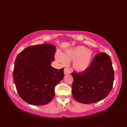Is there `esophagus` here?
Listing matches in <instances>:
<instances>
[{
    "instance_id": "34e87169",
    "label": "esophagus",
    "mask_w": 127,
    "mask_h": 127,
    "mask_svg": "<svg viewBox=\"0 0 127 127\" xmlns=\"http://www.w3.org/2000/svg\"><path fill=\"white\" fill-rule=\"evenodd\" d=\"M64 74H70V71L69 70V69L68 68H65L64 69Z\"/></svg>"
}]
</instances>
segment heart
Listing matches in <instances>:
<instances>
[{
	"instance_id": "1",
	"label": "heart",
	"mask_w": 127,
	"mask_h": 127,
	"mask_svg": "<svg viewBox=\"0 0 127 127\" xmlns=\"http://www.w3.org/2000/svg\"><path fill=\"white\" fill-rule=\"evenodd\" d=\"M93 53L83 46L75 47L66 51L64 55L58 52L56 55L57 61L63 64L74 61L73 68L77 71H83L91 65Z\"/></svg>"
}]
</instances>
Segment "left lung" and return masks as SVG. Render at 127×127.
Here are the masks:
<instances>
[{"mask_svg": "<svg viewBox=\"0 0 127 127\" xmlns=\"http://www.w3.org/2000/svg\"><path fill=\"white\" fill-rule=\"evenodd\" d=\"M72 94L83 104L98 102L108 95L114 81V70L110 57L101 52L94 57L90 66L82 72H72Z\"/></svg>", "mask_w": 127, "mask_h": 127, "instance_id": "obj_1", "label": "left lung"}]
</instances>
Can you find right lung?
Segmentation results:
<instances>
[{"mask_svg": "<svg viewBox=\"0 0 127 127\" xmlns=\"http://www.w3.org/2000/svg\"><path fill=\"white\" fill-rule=\"evenodd\" d=\"M56 51L51 44L30 46L16 57L13 81L19 95L27 103L44 105L53 98L56 86L64 77L63 68L51 66Z\"/></svg>", "mask_w": 127, "mask_h": 127, "instance_id": "right-lung-1", "label": "right lung"}]
</instances>
